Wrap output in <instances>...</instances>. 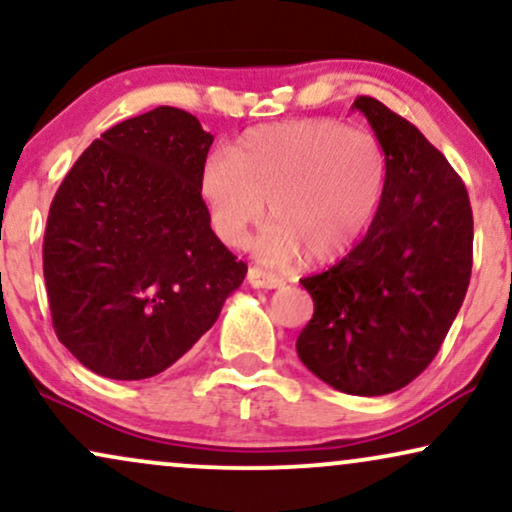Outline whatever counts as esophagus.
Wrapping results in <instances>:
<instances>
[{
  "label": "esophagus",
  "instance_id": "esophagus-1",
  "mask_svg": "<svg viewBox=\"0 0 512 512\" xmlns=\"http://www.w3.org/2000/svg\"><path fill=\"white\" fill-rule=\"evenodd\" d=\"M248 281H250V286H255V288H281L283 286V279H279V276H274L272 272H267V269H262V267H250Z\"/></svg>",
  "mask_w": 512,
  "mask_h": 512
}]
</instances>
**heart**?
Wrapping results in <instances>:
<instances>
[{
  "instance_id": "b5f03b06",
  "label": "heart",
  "mask_w": 512,
  "mask_h": 512,
  "mask_svg": "<svg viewBox=\"0 0 512 512\" xmlns=\"http://www.w3.org/2000/svg\"><path fill=\"white\" fill-rule=\"evenodd\" d=\"M386 176V152L372 133L326 119L288 121L248 131L233 152H209L200 193L226 245H245L269 202L274 221L255 243L262 257L288 264L305 250L312 262H331L365 236Z\"/></svg>"
}]
</instances>
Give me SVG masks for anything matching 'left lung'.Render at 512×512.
Listing matches in <instances>:
<instances>
[{"label": "left lung", "mask_w": 512, "mask_h": 512, "mask_svg": "<svg viewBox=\"0 0 512 512\" xmlns=\"http://www.w3.org/2000/svg\"><path fill=\"white\" fill-rule=\"evenodd\" d=\"M353 107L386 152L384 200L341 262L300 279L315 315L295 348L336 391L386 396L429 367L463 305L472 207L463 178L408 119L365 95Z\"/></svg>", "instance_id": "left-lung-1"}]
</instances>
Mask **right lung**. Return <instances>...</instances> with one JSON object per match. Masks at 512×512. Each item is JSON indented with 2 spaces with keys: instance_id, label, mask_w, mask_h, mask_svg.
I'll list each match as a JSON object with an SVG mask.
<instances>
[{
  "instance_id": "1",
  "label": "right lung",
  "mask_w": 512,
  "mask_h": 512,
  "mask_svg": "<svg viewBox=\"0 0 512 512\" xmlns=\"http://www.w3.org/2000/svg\"><path fill=\"white\" fill-rule=\"evenodd\" d=\"M214 135L157 107L102 133L49 207L42 272L57 338L100 377H155L217 322L248 274L209 226Z\"/></svg>"
}]
</instances>
